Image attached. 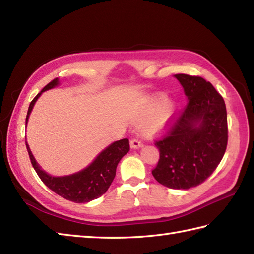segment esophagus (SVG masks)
<instances>
[{
  "label": "esophagus",
  "mask_w": 254,
  "mask_h": 254,
  "mask_svg": "<svg viewBox=\"0 0 254 254\" xmlns=\"http://www.w3.org/2000/svg\"><path fill=\"white\" fill-rule=\"evenodd\" d=\"M130 145H131L132 148H138V147L143 146V143L140 140H138V138L134 137V138H132V140L130 141Z\"/></svg>",
  "instance_id": "obj_1"
}]
</instances>
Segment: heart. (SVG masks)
<instances>
[{
  "label": "heart",
  "mask_w": 254,
  "mask_h": 254,
  "mask_svg": "<svg viewBox=\"0 0 254 254\" xmlns=\"http://www.w3.org/2000/svg\"><path fill=\"white\" fill-rule=\"evenodd\" d=\"M177 112V104L167 100L166 96L153 97L140 108L136 114V121L144 124L146 134H157L170 126Z\"/></svg>",
  "instance_id": "obj_1"
}]
</instances>
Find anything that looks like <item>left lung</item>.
<instances>
[{"label": "left lung", "mask_w": 254, "mask_h": 254, "mask_svg": "<svg viewBox=\"0 0 254 254\" xmlns=\"http://www.w3.org/2000/svg\"><path fill=\"white\" fill-rule=\"evenodd\" d=\"M188 98L165 133L155 141L160 160L155 180L174 190H188L205 182L219 165L228 143L225 100L199 76L177 73Z\"/></svg>", "instance_id": "1"}]
</instances>
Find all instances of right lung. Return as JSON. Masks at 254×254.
Instances as JSON below:
<instances>
[{
    "mask_svg": "<svg viewBox=\"0 0 254 254\" xmlns=\"http://www.w3.org/2000/svg\"><path fill=\"white\" fill-rule=\"evenodd\" d=\"M57 84L58 79L55 78L33 99L27 111L26 123L34 104L42 92L54 88ZM26 148L35 172L37 173L39 178L49 190H52L57 195L64 198V199L77 203H82L97 199L108 190V188L110 187L111 183L114 180V176H116L119 162L130 151V143H128L127 138H122L120 141L112 143L110 146H108L106 150H103L99 154L96 160L87 168H84L83 171L73 174V175L64 177H53L42 171V168L38 166V164L35 161L27 142Z\"/></svg>",
    "mask_w": 254,
    "mask_h": 254,
    "instance_id": "add662e5",
    "label": "right lung"
}]
</instances>
